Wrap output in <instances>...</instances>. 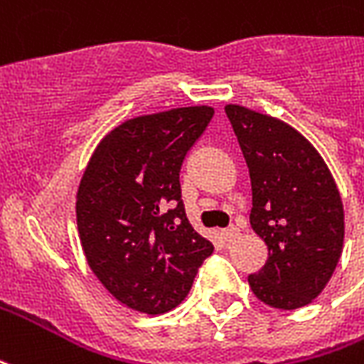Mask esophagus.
<instances>
[{"mask_svg": "<svg viewBox=\"0 0 364 364\" xmlns=\"http://www.w3.org/2000/svg\"><path fill=\"white\" fill-rule=\"evenodd\" d=\"M239 230L237 228H230V230H225L223 231V239L228 241V243H231V241H235V239H239Z\"/></svg>", "mask_w": 364, "mask_h": 364, "instance_id": "1", "label": "esophagus"}]
</instances>
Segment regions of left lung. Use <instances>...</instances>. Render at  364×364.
<instances>
[{
  "mask_svg": "<svg viewBox=\"0 0 364 364\" xmlns=\"http://www.w3.org/2000/svg\"><path fill=\"white\" fill-rule=\"evenodd\" d=\"M252 187L250 228L268 260L249 285L264 305L293 311L312 303L343 249V204L318 150L291 125L228 104Z\"/></svg>",
  "mask_w": 364,
  "mask_h": 364,
  "instance_id": "obj_1",
  "label": "left lung"
}]
</instances>
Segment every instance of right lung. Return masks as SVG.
Masks as SVG:
<instances>
[{
	"mask_svg": "<svg viewBox=\"0 0 364 364\" xmlns=\"http://www.w3.org/2000/svg\"><path fill=\"white\" fill-rule=\"evenodd\" d=\"M214 107H173L123 121L98 142L77 191L86 262L119 303L164 314L187 297L212 243L193 230L179 171Z\"/></svg>",
	"mask_w": 364,
	"mask_h": 364,
	"instance_id": "right-lung-1",
	"label": "right lung"
}]
</instances>
